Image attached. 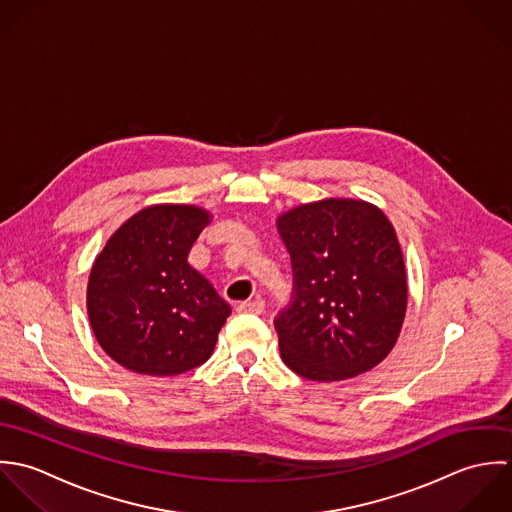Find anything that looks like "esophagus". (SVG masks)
<instances>
[{
  "label": "esophagus",
  "instance_id": "34e87169",
  "mask_svg": "<svg viewBox=\"0 0 512 512\" xmlns=\"http://www.w3.org/2000/svg\"><path fill=\"white\" fill-rule=\"evenodd\" d=\"M265 308L263 299H253V301H243L237 305V312L241 314H261Z\"/></svg>",
  "mask_w": 512,
  "mask_h": 512
}]
</instances>
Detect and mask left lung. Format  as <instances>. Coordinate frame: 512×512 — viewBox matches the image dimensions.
<instances>
[{"instance_id":"8db88e82","label":"left lung","mask_w":512,"mask_h":512,"mask_svg":"<svg viewBox=\"0 0 512 512\" xmlns=\"http://www.w3.org/2000/svg\"><path fill=\"white\" fill-rule=\"evenodd\" d=\"M295 301L275 328L283 362L314 382H340L378 366L396 346L408 275L394 225L378 205L326 198L281 213Z\"/></svg>"}]
</instances>
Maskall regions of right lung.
<instances>
[{"label":"right lung","mask_w":512,"mask_h":512,"mask_svg":"<svg viewBox=\"0 0 512 512\" xmlns=\"http://www.w3.org/2000/svg\"><path fill=\"white\" fill-rule=\"evenodd\" d=\"M209 221L200 205H148L97 255L87 285L91 328L126 370L178 376L213 354L231 307L188 263Z\"/></svg>","instance_id":"right-lung-1"}]
</instances>
